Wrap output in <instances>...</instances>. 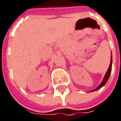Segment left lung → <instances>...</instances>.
Segmentation results:
<instances>
[{"label":"left lung","instance_id":"left-lung-1","mask_svg":"<svg viewBox=\"0 0 121 121\" xmlns=\"http://www.w3.org/2000/svg\"><path fill=\"white\" fill-rule=\"evenodd\" d=\"M111 60H110V65H109V67L108 69V71H106V74H105L104 77V79H103V80L102 81V83H100L99 86H98L96 88H95V90H94L91 91H95V90H99L102 87H103V86H104L105 84L106 83V82L108 80V79H109L110 75V73H111V71H112V55H111V58H110Z\"/></svg>","mask_w":121,"mask_h":121}]
</instances>
